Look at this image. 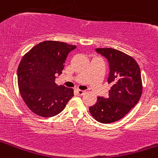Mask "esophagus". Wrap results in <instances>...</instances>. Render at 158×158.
Returning a JSON list of instances; mask_svg holds the SVG:
<instances>
[{"label":"esophagus","instance_id":"obj_1","mask_svg":"<svg viewBox=\"0 0 158 158\" xmlns=\"http://www.w3.org/2000/svg\"><path fill=\"white\" fill-rule=\"evenodd\" d=\"M77 93L79 96H83L84 94L85 93V90H80V89H77Z\"/></svg>","mask_w":158,"mask_h":158}]
</instances>
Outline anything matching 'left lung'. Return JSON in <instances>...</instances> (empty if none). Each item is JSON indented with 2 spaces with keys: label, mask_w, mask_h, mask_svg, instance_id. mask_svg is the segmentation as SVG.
<instances>
[{
  "label": "left lung",
  "mask_w": 158,
  "mask_h": 158,
  "mask_svg": "<svg viewBox=\"0 0 158 158\" xmlns=\"http://www.w3.org/2000/svg\"><path fill=\"white\" fill-rule=\"evenodd\" d=\"M107 59L110 67L108 82L112 86L107 97L99 96L89 107L92 116L102 123L116 122L123 118L138 102L142 94L140 67L135 60L113 48H96Z\"/></svg>",
  "instance_id": "8db88e82"
}]
</instances>
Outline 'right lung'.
<instances>
[{
  "label": "right lung",
  "mask_w": 158,
  "mask_h": 158,
  "mask_svg": "<svg viewBox=\"0 0 158 158\" xmlns=\"http://www.w3.org/2000/svg\"><path fill=\"white\" fill-rule=\"evenodd\" d=\"M76 48L64 42L45 41L24 56L18 69V83L23 100L35 114L52 117L60 113L74 96L73 89L55 82L67 56Z\"/></svg>",
  "instance_id": "add662e5"
}]
</instances>
